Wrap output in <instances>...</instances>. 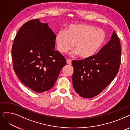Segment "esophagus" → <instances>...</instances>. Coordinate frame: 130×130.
<instances>
[{"mask_svg": "<svg viewBox=\"0 0 130 130\" xmlns=\"http://www.w3.org/2000/svg\"><path fill=\"white\" fill-rule=\"evenodd\" d=\"M67 63L68 64H71V60L70 59H67Z\"/></svg>", "mask_w": 130, "mask_h": 130, "instance_id": "1", "label": "esophagus"}]
</instances>
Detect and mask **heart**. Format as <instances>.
<instances>
[{
  "label": "heart",
  "instance_id": "1",
  "mask_svg": "<svg viewBox=\"0 0 130 130\" xmlns=\"http://www.w3.org/2000/svg\"><path fill=\"white\" fill-rule=\"evenodd\" d=\"M59 51L66 53L74 43L75 53L82 59H89L96 54L105 43L106 34L101 29L88 24H72L66 32L60 31L56 36Z\"/></svg>",
  "mask_w": 130,
  "mask_h": 130
}]
</instances>
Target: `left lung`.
I'll use <instances>...</instances> for the list:
<instances>
[{
  "instance_id": "left-lung-1",
  "label": "left lung",
  "mask_w": 130,
  "mask_h": 130,
  "mask_svg": "<svg viewBox=\"0 0 130 130\" xmlns=\"http://www.w3.org/2000/svg\"><path fill=\"white\" fill-rule=\"evenodd\" d=\"M121 58L120 41L113 31L109 41L97 54L84 60L72 61V82L76 93L84 98L99 94L117 75Z\"/></svg>"
}]
</instances>
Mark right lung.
I'll return each instance as SVG.
<instances>
[{"mask_svg": "<svg viewBox=\"0 0 130 130\" xmlns=\"http://www.w3.org/2000/svg\"><path fill=\"white\" fill-rule=\"evenodd\" d=\"M56 35L47 23L34 19L18 31L12 48L13 69L20 80L41 93L53 87L66 60L55 50Z\"/></svg>", "mask_w": 130, "mask_h": 130, "instance_id": "1", "label": "right lung"}]
</instances>
